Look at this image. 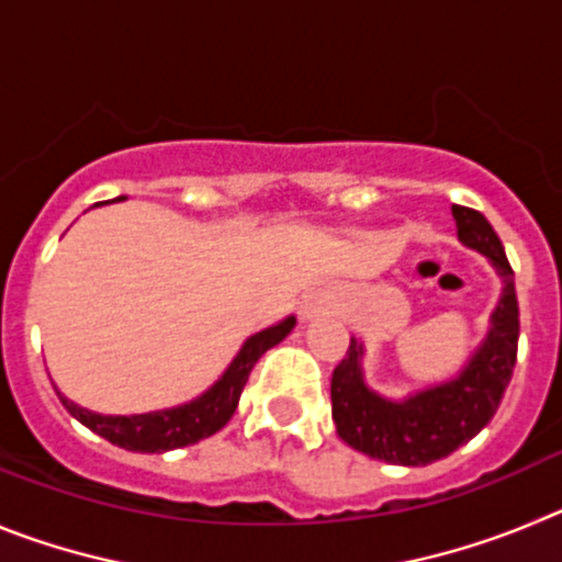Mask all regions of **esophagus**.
Listing matches in <instances>:
<instances>
[{"label": "esophagus", "mask_w": 562, "mask_h": 562, "mask_svg": "<svg viewBox=\"0 0 562 562\" xmlns=\"http://www.w3.org/2000/svg\"><path fill=\"white\" fill-rule=\"evenodd\" d=\"M326 304H329V301H326V295H321V292H315V295H306V301H304V315H306V317L317 315V312H324V310H326Z\"/></svg>", "instance_id": "esophagus-1"}]
</instances>
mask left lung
I'll return each mask as SVG.
<instances>
[{"mask_svg":"<svg viewBox=\"0 0 562 562\" xmlns=\"http://www.w3.org/2000/svg\"><path fill=\"white\" fill-rule=\"evenodd\" d=\"M461 245L473 247L504 281L490 317V331L456 380L416 391L405 400H385L362 380V342L351 337L349 351L331 374V419L349 448L402 467H425L445 459L479 436L498 411L518 357V297L515 272L493 225L473 207L453 205Z\"/></svg>","mask_w":562,"mask_h":562,"instance_id":"8db88e82","label":"left lung"}]
</instances>
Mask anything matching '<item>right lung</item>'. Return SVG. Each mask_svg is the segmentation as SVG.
I'll return each instance as SVG.
<instances>
[{"label":"right lung","mask_w":562,"mask_h":562,"mask_svg":"<svg viewBox=\"0 0 562 562\" xmlns=\"http://www.w3.org/2000/svg\"><path fill=\"white\" fill-rule=\"evenodd\" d=\"M117 200H123V196H117ZM292 329H295V317L290 315L281 324L247 337L241 351L233 357L227 371L220 376V382L211 385L205 394L196 396L193 402L180 405V408L134 416H103L92 414L87 408H78L76 402L61 396V391H56V394L64 408L69 411V416H76L92 434L103 436V439L117 445V448L132 450V453H166V450L188 448V445H196L200 439H207V436L225 428L231 416L236 414L241 391H245L247 376H250L258 357L265 355L267 349H272V346H278Z\"/></svg>","instance_id":"1"}]
</instances>
